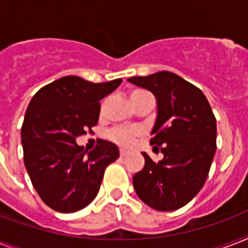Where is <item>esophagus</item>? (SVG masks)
<instances>
[{
	"mask_svg": "<svg viewBox=\"0 0 248 248\" xmlns=\"http://www.w3.org/2000/svg\"><path fill=\"white\" fill-rule=\"evenodd\" d=\"M120 155H121V157H124V155H128V151L127 149H121Z\"/></svg>",
	"mask_w": 248,
	"mask_h": 248,
	"instance_id": "obj_1",
	"label": "esophagus"
}]
</instances>
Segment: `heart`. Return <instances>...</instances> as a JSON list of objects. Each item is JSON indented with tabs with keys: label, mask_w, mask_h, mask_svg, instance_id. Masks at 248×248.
Here are the masks:
<instances>
[{
	"label": "heart",
	"mask_w": 248,
	"mask_h": 248,
	"mask_svg": "<svg viewBox=\"0 0 248 248\" xmlns=\"http://www.w3.org/2000/svg\"><path fill=\"white\" fill-rule=\"evenodd\" d=\"M147 93V91H144V90H134L130 95V99H135L136 96H139L141 93ZM139 134V130L138 128L134 127H118L114 128L113 131H110L109 134V138L113 140V141H116L118 144H130L131 143V140L135 138L136 135Z\"/></svg>",
	"instance_id": "1"
}]
</instances>
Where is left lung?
I'll list each match as a JSON object with an SVG mask.
<instances>
[{
  "mask_svg": "<svg viewBox=\"0 0 248 248\" xmlns=\"http://www.w3.org/2000/svg\"><path fill=\"white\" fill-rule=\"evenodd\" d=\"M132 85L149 90L157 101L151 145L161 147L158 163L145 158L132 177L136 194L149 207L173 211L198 194L207 179L216 152V120L198 87L172 72L131 77Z\"/></svg>",
  "mask_w": 248,
  "mask_h": 248,
  "instance_id": "left-lung-1",
  "label": "left lung"
}]
</instances>
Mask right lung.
Instances as JSON below:
<instances>
[{
	"mask_svg": "<svg viewBox=\"0 0 248 248\" xmlns=\"http://www.w3.org/2000/svg\"><path fill=\"white\" fill-rule=\"evenodd\" d=\"M121 82L67 76L38 90L29 103L21 127L24 165L36 192L52 210L68 214L89 206L105 167L120 157L110 141L101 140L87 152L76 140L97 124L99 101Z\"/></svg>",
	"mask_w": 248,
	"mask_h": 248,
	"instance_id": "obj_1",
	"label": "right lung"
}]
</instances>
